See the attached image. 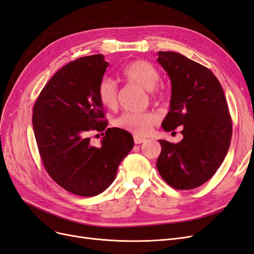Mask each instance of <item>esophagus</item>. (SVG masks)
I'll list each match as a JSON object with an SVG mask.
<instances>
[{
    "instance_id": "obj_1",
    "label": "esophagus",
    "mask_w": 254,
    "mask_h": 254,
    "mask_svg": "<svg viewBox=\"0 0 254 254\" xmlns=\"http://www.w3.org/2000/svg\"><path fill=\"white\" fill-rule=\"evenodd\" d=\"M133 141L135 144H141L143 142H145V139H143V137H140V136H133Z\"/></svg>"
}]
</instances>
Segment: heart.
<instances>
[{"label":"heart","mask_w":254,"mask_h":254,"mask_svg":"<svg viewBox=\"0 0 254 254\" xmlns=\"http://www.w3.org/2000/svg\"><path fill=\"white\" fill-rule=\"evenodd\" d=\"M122 76L127 82L136 83L151 92L153 101H163L164 92L156 89L161 79L158 68L145 60H134L122 70ZM118 84L110 77H104L98 83V101L107 109H115L118 106ZM159 121V115L153 111L143 113L125 112L113 121V125L135 136H145Z\"/></svg>","instance_id":"obj_1"}]
</instances>
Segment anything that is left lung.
<instances>
[{
	"instance_id": "1",
	"label": "left lung",
	"mask_w": 254,
	"mask_h": 254,
	"mask_svg": "<svg viewBox=\"0 0 254 254\" xmlns=\"http://www.w3.org/2000/svg\"><path fill=\"white\" fill-rule=\"evenodd\" d=\"M158 63L172 82L171 109L162 127L182 126L179 143L159 140L158 172L177 190L210 180L221 165L232 136V120L218 79L209 68L175 52H159Z\"/></svg>"
}]
</instances>
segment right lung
<instances>
[{"mask_svg": "<svg viewBox=\"0 0 254 254\" xmlns=\"http://www.w3.org/2000/svg\"><path fill=\"white\" fill-rule=\"evenodd\" d=\"M108 64L101 54L71 61L45 84L34 105L33 127L44 168L78 196L108 189L134 144L128 131L107 128L97 87ZM90 131H105L101 148L89 144Z\"/></svg>", "mask_w": 254, "mask_h": 254, "instance_id": "obj_1", "label": "right lung"}]
</instances>
